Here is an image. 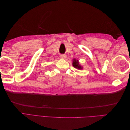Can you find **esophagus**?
<instances>
[{
  "instance_id": "34e87169",
  "label": "esophagus",
  "mask_w": 130,
  "mask_h": 130,
  "mask_svg": "<svg viewBox=\"0 0 130 130\" xmlns=\"http://www.w3.org/2000/svg\"><path fill=\"white\" fill-rule=\"evenodd\" d=\"M60 57H61V58H62V59H65V58H66L67 56L66 55H60Z\"/></svg>"
}]
</instances>
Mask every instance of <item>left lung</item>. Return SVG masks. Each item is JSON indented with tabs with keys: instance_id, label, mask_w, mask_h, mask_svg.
Instances as JSON below:
<instances>
[{
	"instance_id": "left-lung-1",
	"label": "left lung",
	"mask_w": 130,
	"mask_h": 130,
	"mask_svg": "<svg viewBox=\"0 0 130 130\" xmlns=\"http://www.w3.org/2000/svg\"><path fill=\"white\" fill-rule=\"evenodd\" d=\"M72 64H73V66L74 67V68H76L77 69L81 70V69H83V67H82L81 66V64H80L79 61H78L77 60H76L75 58H74L73 60Z\"/></svg>"
}]
</instances>
